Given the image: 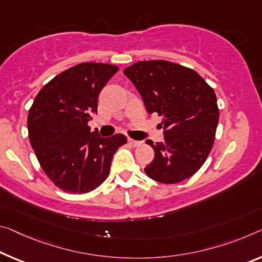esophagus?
I'll return each instance as SVG.
<instances>
[{
  "mask_svg": "<svg viewBox=\"0 0 262 262\" xmlns=\"http://www.w3.org/2000/svg\"><path fill=\"white\" fill-rule=\"evenodd\" d=\"M128 143H129L130 146H133V147H138V146H140V144H141V141L128 139Z\"/></svg>",
  "mask_w": 262,
  "mask_h": 262,
  "instance_id": "1",
  "label": "esophagus"
}]
</instances>
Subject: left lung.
<instances>
[{
	"mask_svg": "<svg viewBox=\"0 0 262 262\" xmlns=\"http://www.w3.org/2000/svg\"><path fill=\"white\" fill-rule=\"evenodd\" d=\"M130 79L149 114L163 116V142H146L155 157L144 168L147 176L175 184L196 173L212 149L219 110L212 87L192 69L167 60H147L128 66Z\"/></svg>",
	"mask_w": 262,
	"mask_h": 262,
	"instance_id": "8db88e82",
	"label": "left lung"
}]
</instances>
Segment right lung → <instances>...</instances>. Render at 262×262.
Returning a JSON list of instances; mask_svg holds the SVG:
<instances>
[{
  "instance_id": "add662e5",
  "label": "right lung",
  "mask_w": 262,
  "mask_h": 262,
  "mask_svg": "<svg viewBox=\"0 0 262 262\" xmlns=\"http://www.w3.org/2000/svg\"><path fill=\"white\" fill-rule=\"evenodd\" d=\"M115 65L81 63L41 89L28 114V132L41 169L65 192L86 193L106 180L114 152L127 142L122 134L100 138L87 122L98 97L118 72Z\"/></svg>"
}]
</instances>
